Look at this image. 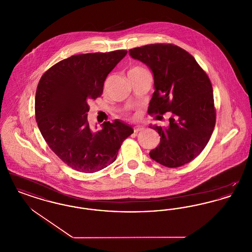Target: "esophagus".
Returning a JSON list of instances; mask_svg holds the SVG:
<instances>
[{
    "label": "esophagus",
    "mask_w": 252,
    "mask_h": 252,
    "mask_svg": "<svg viewBox=\"0 0 252 252\" xmlns=\"http://www.w3.org/2000/svg\"><path fill=\"white\" fill-rule=\"evenodd\" d=\"M144 129V127L143 126H135V127H134V132L138 133V132L143 131Z\"/></svg>",
    "instance_id": "1"
}]
</instances>
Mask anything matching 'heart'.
<instances>
[{
  "label": "heart",
  "mask_w": 252,
  "mask_h": 252,
  "mask_svg": "<svg viewBox=\"0 0 252 252\" xmlns=\"http://www.w3.org/2000/svg\"><path fill=\"white\" fill-rule=\"evenodd\" d=\"M141 71H145V70L143 69V68H141V67H134V68H132L131 70L128 72V73H129V72H141Z\"/></svg>",
  "instance_id": "heart-1"
}]
</instances>
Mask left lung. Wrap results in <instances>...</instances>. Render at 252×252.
Segmentation results:
<instances>
[{
	"label": "left lung",
	"mask_w": 252,
	"mask_h": 252,
	"mask_svg": "<svg viewBox=\"0 0 252 252\" xmlns=\"http://www.w3.org/2000/svg\"><path fill=\"white\" fill-rule=\"evenodd\" d=\"M129 56L144 63L153 73L155 92L148 113L171 111L167 126L150 125L160 143L149 156L161 165L182 166L198 156L215 126L216 109L211 81L192 55L173 44H149L130 49Z\"/></svg>",
	"instance_id": "8db88e82"
}]
</instances>
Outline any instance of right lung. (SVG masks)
<instances>
[{
  "instance_id": "right-lung-1",
  "label": "right lung",
  "mask_w": 252,
  "mask_h": 252,
  "mask_svg": "<svg viewBox=\"0 0 252 252\" xmlns=\"http://www.w3.org/2000/svg\"><path fill=\"white\" fill-rule=\"evenodd\" d=\"M127 51L72 56L41 76L35 111L39 131L52 151L68 166L94 173L111 164L123 142L133 133L123 121L104 122L94 131L89 125V102L102 94L104 82Z\"/></svg>"
}]
</instances>
